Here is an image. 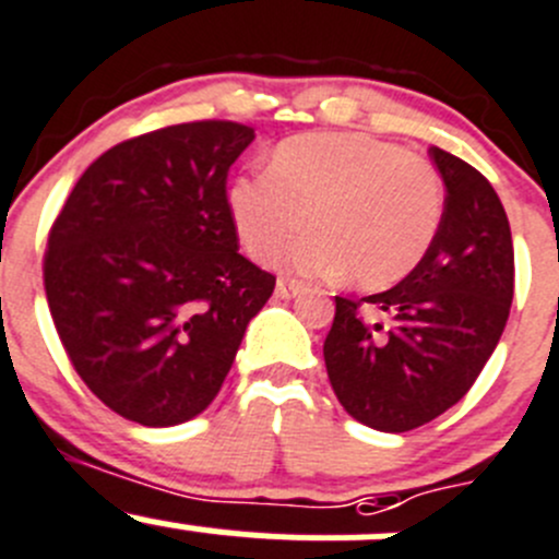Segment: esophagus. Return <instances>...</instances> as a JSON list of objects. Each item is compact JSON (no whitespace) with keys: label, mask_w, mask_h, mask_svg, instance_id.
<instances>
[{"label":"esophagus","mask_w":559,"mask_h":559,"mask_svg":"<svg viewBox=\"0 0 559 559\" xmlns=\"http://www.w3.org/2000/svg\"><path fill=\"white\" fill-rule=\"evenodd\" d=\"M302 292V284L295 278H286V275H281L278 284H275V295L281 297V300H292L295 295H300Z\"/></svg>","instance_id":"obj_1"}]
</instances>
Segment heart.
<instances>
[{
	"label": "heart",
	"instance_id": "obj_1",
	"mask_svg": "<svg viewBox=\"0 0 559 559\" xmlns=\"http://www.w3.org/2000/svg\"><path fill=\"white\" fill-rule=\"evenodd\" d=\"M445 210L429 160L362 133H311L281 144L270 171L237 177L229 213L242 246L270 257L311 218L317 231L281 251L302 275L352 273L362 289L399 284L435 246Z\"/></svg>",
	"mask_w": 559,
	"mask_h": 559
}]
</instances>
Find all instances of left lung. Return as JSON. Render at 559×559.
I'll use <instances>...</instances> for the list:
<instances>
[{
  "mask_svg": "<svg viewBox=\"0 0 559 559\" xmlns=\"http://www.w3.org/2000/svg\"><path fill=\"white\" fill-rule=\"evenodd\" d=\"M445 182L435 246L404 281L362 300L335 297L324 366L341 406L377 431H412L464 399L495 352L513 300V240L491 182L440 147ZM373 305L389 328L361 319Z\"/></svg>",
  "mask_w": 559,
  "mask_h": 559,
  "instance_id": "8db88e82",
  "label": "left lung"
}]
</instances>
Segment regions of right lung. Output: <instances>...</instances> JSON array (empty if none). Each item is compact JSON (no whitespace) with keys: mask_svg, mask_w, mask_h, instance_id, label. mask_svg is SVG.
Instances as JSON below:
<instances>
[{"mask_svg":"<svg viewBox=\"0 0 559 559\" xmlns=\"http://www.w3.org/2000/svg\"><path fill=\"white\" fill-rule=\"evenodd\" d=\"M253 128L171 124L103 153L48 235L53 328L86 388L133 424L210 406L275 275L248 262L226 177Z\"/></svg>","mask_w":559,"mask_h":559,"instance_id":"add662e5","label":"right lung"}]
</instances>
